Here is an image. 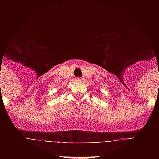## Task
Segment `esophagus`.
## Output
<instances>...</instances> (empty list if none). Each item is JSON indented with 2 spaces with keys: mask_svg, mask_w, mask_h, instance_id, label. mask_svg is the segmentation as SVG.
Returning <instances> with one entry per match:
<instances>
[{
  "mask_svg": "<svg viewBox=\"0 0 159 159\" xmlns=\"http://www.w3.org/2000/svg\"><path fill=\"white\" fill-rule=\"evenodd\" d=\"M76 80H77V81H82V79L81 78V77H77V78H76Z\"/></svg>",
  "mask_w": 159,
  "mask_h": 159,
  "instance_id": "1",
  "label": "esophagus"
}]
</instances>
